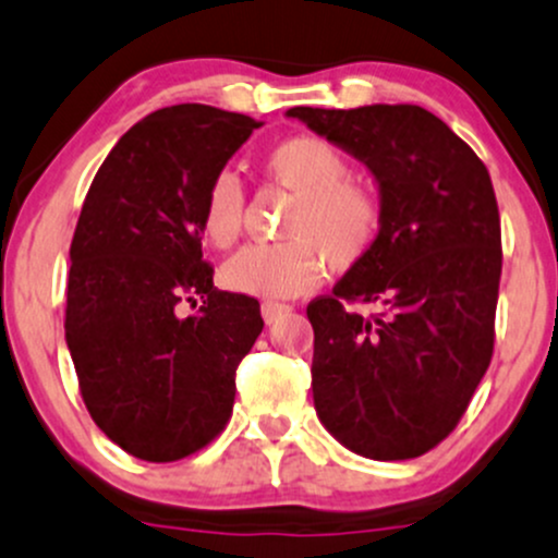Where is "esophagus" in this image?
<instances>
[{"instance_id":"obj_1","label":"esophagus","mask_w":558,"mask_h":558,"mask_svg":"<svg viewBox=\"0 0 558 558\" xmlns=\"http://www.w3.org/2000/svg\"><path fill=\"white\" fill-rule=\"evenodd\" d=\"M260 311H263V319H266V325H274V322H279L281 316L284 314H290V305L287 303H277V301H266L260 305Z\"/></svg>"}]
</instances>
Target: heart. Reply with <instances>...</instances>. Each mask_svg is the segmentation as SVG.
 <instances>
[{
    "instance_id": "obj_1",
    "label": "heart",
    "mask_w": 558,
    "mask_h": 558,
    "mask_svg": "<svg viewBox=\"0 0 558 558\" xmlns=\"http://www.w3.org/2000/svg\"><path fill=\"white\" fill-rule=\"evenodd\" d=\"M271 181L295 191L284 218V242L250 244L220 271L233 292L255 298H295L327 274L351 271L375 250L386 223V202L373 181L351 175L335 143L319 135H292L263 157ZM244 191L236 172L220 170L199 207L202 236L229 250L242 231Z\"/></svg>"
}]
</instances>
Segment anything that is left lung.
Segmentation results:
<instances>
[{
  "label": "left lung",
  "instance_id": "left-lung-1",
  "mask_svg": "<svg viewBox=\"0 0 558 558\" xmlns=\"http://www.w3.org/2000/svg\"><path fill=\"white\" fill-rule=\"evenodd\" d=\"M287 117L367 161L386 202L373 253L305 311L319 421L364 458H421L452 434L493 359L502 250L489 172L421 106Z\"/></svg>",
  "mask_w": 558,
  "mask_h": 558
}]
</instances>
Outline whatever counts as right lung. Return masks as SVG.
Segmentation results:
<instances>
[{
  "mask_svg": "<svg viewBox=\"0 0 558 558\" xmlns=\"http://www.w3.org/2000/svg\"><path fill=\"white\" fill-rule=\"evenodd\" d=\"M202 104L167 106L119 137L71 239L65 343L95 425L148 463L207 447L229 423L236 367L263 332L255 298L213 287L199 207L260 128ZM196 315L182 319L181 302Z\"/></svg>",
  "mask_w": 558,
  "mask_h": 558,
  "instance_id": "obj_1",
  "label": "right lung"
}]
</instances>
